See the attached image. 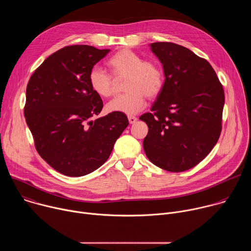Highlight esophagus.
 Segmentation results:
<instances>
[{
    "mask_svg": "<svg viewBox=\"0 0 251 251\" xmlns=\"http://www.w3.org/2000/svg\"><path fill=\"white\" fill-rule=\"evenodd\" d=\"M128 120H129L130 124H134V123L137 122V117H135V116H128Z\"/></svg>",
    "mask_w": 251,
    "mask_h": 251,
    "instance_id": "obj_1",
    "label": "esophagus"
}]
</instances>
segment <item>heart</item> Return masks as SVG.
<instances>
[{"label":"heart","mask_w":251,"mask_h":251,"mask_svg":"<svg viewBox=\"0 0 251 251\" xmlns=\"http://www.w3.org/2000/svg\"><path fill=\"white\" fill-rule=\"evenodd\" d=\"M107 66L116 79L125 77L123 88L126 91L107 104V111L136 114L144 108L145 96L150 99L155 98L163 89L165 78L161 66L155 61L144 60L139 53L129 49L114 53L107 60ZM114 79L110 74L98 66L90 70L88 76L92 90L102 98L113 95Z\"/></svg>","instance_id":"b5f03b06"}]
</instances>
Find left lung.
<instances>
[{
    "label": "left lung",
    "instance_id": "obj_1",
    "mask_svg": "<svg viewBox=\"0 0 251 251\" xmlns=\"http://www.w3.org/2000/svg\"><path fill=\"white\" fill-rule=\"evenodd\" d=\"M165 82L152 113L140 120L149 131L143 141L148 159L169 172H184L202 161L222 132L225 91L207 60L173 43H153Z\"/></svg>",
    "mask_w": 251,
    "mask_h": 251
}]
</instances>
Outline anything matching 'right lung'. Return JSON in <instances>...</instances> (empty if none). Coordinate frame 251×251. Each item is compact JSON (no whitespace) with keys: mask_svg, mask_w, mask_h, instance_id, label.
Returning <instances> with one entry per match:
<instances>
[{"mask_svg":"<svg viewBox=\"0 0 251 251\" xmlns=\"http://www.w3.org/2000/svg\"><path fill=\"white\" fill-rule=\"evenodd\" d=\"M110 50L69 46L50 55L30 76L25 117L35 149L55 171L81 176L101 167L128 126L124 113L96 118L103 102L89 73Z\"/></svg>","mask_w":251,"mask_h":251,"instance_id":"right-lung-1","label":"right lung"}]
</instances>
